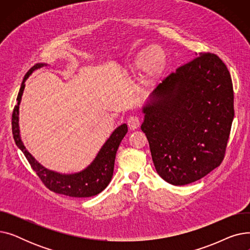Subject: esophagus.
I'll return each mask as SVG.
<instances>
[{
	"instance_id": "obj_1",
	"label": "esophagus",
	"mask_w": 250,
	"mask_h": 250,
	"mask_svg": "<svg viewBox=\"0 0 250 250\" xmlns=\"http://www.w3.org/2000/svg\"><path fill=\"white\" fill-rule=\"evenodd\" d=\"M127 125L130 129H137L140 126V118L136 115H132L128 117Z\"/></svg>"
}]
</instances>
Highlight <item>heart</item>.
Listing matches in <instances>:
<instances>
[{
  "mask_svg": "<svg viewBox=\"0 0 250 250\" xmlns=\"http://www.w3.org/2000/svg\"><path fill=\"white\" fill-rule=\"evenodd\" d=\"M165 64V54L158 46L143 49L136 57L133 63L134 70L144 68L145 80L147 83H153L160 76Z\"/></svg>",
  "mask_w": 250,
  "mask_h": 250,
  "instance_id": "obj_1",
  "label": "heart"
}]
</instances>
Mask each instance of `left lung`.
I'll list each match as a JSON object with an SVG mask.
<instances>
[{"label":"left lung","mask_w":250,"mask_h":250,"mask_svg":"<svg viewBox=\"0 0 250 250\" xmlns=\"http://www.w3.org/2000/svg\"><path fill=\"white\" fill-rule=\"evenodd\" d=\"M226 64L214 54L179 67L155 88L142 111L156 171L173 186L206 176L224 159L234 118Z\"/></svg>","instance_id":"obj_1"}]
</instances>
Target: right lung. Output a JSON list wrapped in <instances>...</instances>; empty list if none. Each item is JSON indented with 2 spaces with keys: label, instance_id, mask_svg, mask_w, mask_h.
<instances>
[{
  "label": "right lung",
  "instance_id": "1",
  "mask_svg": "<svg viewBox=\"0 0 250 250\" xmlns=\"http://www.w3.org/2000/svg\"><path fill=\"white\" fill-rule=\"evenodd\" d=\"M43 65H46V63H36L24 76L17 96V104L15 105L12 114L13 138H14L18 148L23 152L26 159L28 160L32 169L48 189L56 193L73 196V198H89V196L96 195L106 188L111 180L116 151L120 147L122 140L127 133V125L123 124L116 127L107 141L103 144L95 159L80 172L62 174L52 171V170H49L41 163H38L34 157L25 148L20 137L19 105L25 88V81L27 80L34 70L42 68Z\"/></svg>",
  "mask_w": 250,
  "mask_h": 250
}]
</instances>
